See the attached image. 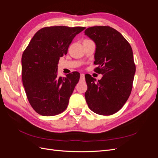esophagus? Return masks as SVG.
I'll list each match as a JSON object with an SVG mask.
<instances>
[{
    "mask_svg": "<svg viewBox=\"0 0 158 158\" xmlns=\"http://www.w3.org/2000/svg\"><path fill=\"white\" fill-rule=\"evenodd\" d=\"M80 80H82V81L84 80V74H80Z\"/></svg>",
    "mask_w": 158,
    "mask_h": 158,
    "instance_id": "1",
    "label": "esophagus"
}]
</instances>
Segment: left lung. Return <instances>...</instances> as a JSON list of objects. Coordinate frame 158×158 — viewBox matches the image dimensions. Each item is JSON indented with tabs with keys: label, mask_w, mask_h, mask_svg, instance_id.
<instances>
[{
	"label": "left lung",
	"mask_w": 158,
	"mask_h": 158,
	"mask_svg": "<svg viewBox=\"0 0 158 158\" xmlns=\"http://www.w3.org/2000/svg\"><path fill=\"white\" fill-rule=\"evenodd\" d=\"M84 33L96 46L94 71L103 75L98 82L85 75V100L93 112L111 115L123 107L131 93L136 72L132 47L121 33L109 26L90 27Z\"/></svg>",
	"instance_id": "obj_1"
}]
</instances>
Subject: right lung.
<instances>
[{
	"instance_id": "add662e5",
	"label": "right lung",
	"mask_w": 158,
	"mask_h": 158,
	"mask_svg": "<svg viewBox=\"0 0 158 158\" xmlns=\"http://www.w3.org/2000/svg\"><path fill=\"white\" fill-rule=\"evenodd\" d=\"M84 27H45L31 40L22 56V76L28 101L43 116L63 112L80 79L73 72L66 77L57 75L60 57L66 55L74 37Z\"/></svg>"
}]
</instances>
